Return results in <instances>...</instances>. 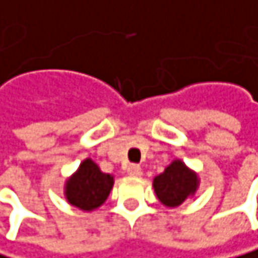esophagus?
<instances>
[{
    "instance_id": "1",
    "label": "esophagus",
    "mask_w": 258,
    "mask_h": 258,
    "mask_svg": "<svg viewBox=\"0 0 258 258\" xmlns=\"http://www.w3.org/2000/svg\"><path fill=\"white\" fill-rule=\"evenodd\" d=\"M126 172H128V175H132V177H141L142 175V168L139 165H128Z\"/></svg>"
}]
</instances>
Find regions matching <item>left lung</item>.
Masks as SVG:
<instances>
[{
  "label": "left lung",
  "mask_w": 258,
  "mask_h": 258,
  "mask_svg": "<svg viewBox=\"0 0 258 258\" xmlns=\"http://www.w3.org/2000/svg\"><path fill=\"white\" fill-rule=\"evenodd\" d=\"M200 180L197 172L189 169L181 160H174L163 174L153 181L159 201L166 207H178L189 197L195 195Z\"/></svg>",
  "instance_id": "obj_1"
}]
</instances>
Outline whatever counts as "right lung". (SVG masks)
I'll return each mask as SVG.
<instances>
[{"instance_id": "add662e5", "label": "right lung", "mask_w": 258, "mask_h": 258, "mask_svg": "<svg viewBox=\"0 0 258 258\" xmlns=\"http://www.w3.org/2000/svg\"><path fill=\"white\" fill-rule=\"evenodd\" d=\"M113 175L101 172L98 165L86 159L64 186L68 203L80 210L92 212L102 206L113 187Z\"/></svg>"}]
</instances>
